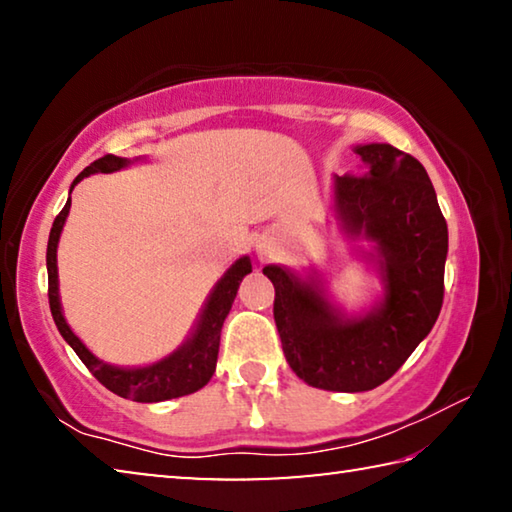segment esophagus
Instances as JSON below:
<instances>
[{
	"label": "esophagus",
	"instance_id": "34e87169",
	"mask_svg": "<svg viewBox=\"0 0 512 512\" xmlns=\"http://www.w3.org/2000/svg\"><path fill=\"white\" fill-rule=\"evenodd\" d=\"M257 255H259V259L271 257V255H273V248H271V244H259V246H257Z\"/></svg>",
	"mask_w": 512,
	"mask_h": 512
}]
</instances>
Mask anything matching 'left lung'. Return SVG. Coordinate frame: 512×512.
<instances>
[{
    "mask_svg": "<svg viewBox=\"0 0 512 512\" xmlns=\"http://www.w3.org/2000/svg\"><path fill=\"white\" fill-rule=\"evenodd\" d=\"M361 176H334V216L348 239H366L381 298L345 314L316 271L264 266L273 316L291 370L314 388L372 391L391 379L431 332L443 307L447 223L422 164L391 144L354 146Z\"/></svg>",
    "mask_w": 512,
    "mask_h": 512,
    "instance_id": "obj_1",
    "label": "left lung"
}]
</instances>
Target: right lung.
I'll return each mask as SVG.
<instances>
[{
    "label": "right lung",
    "mask_w": 512,
    "mask_h": 512,
    "mask_svg": "<svg viewBox=\"0 0 512 512\" xmlns=\"http://www.w3.org/2000/svg\"><path fill=\"white\" fill-rule=\"evenodd\" d=\"M140 160L142 158L128 160V158H117V155H103V158L94 160L90 167H85L79 176L74 178L72 187H69V194H72V189L79 185L83 178L92 176V173H112V171L131 167L133 162H140ZM69 207H72V198H67L65 207L56 216L54 225H51L49 244H47L49 307L60 336L72 345V350L79 354V359L88 366L92 375L108 388V391H112L119 397H126V400L164 402V400H173V397H183V395L201 391L207 381L212 379L216 370L223 320L230 314V307L232 302H235L241 280L253 271L250 257L248 255L239 257L237 262L221 275V280L214 284V289L210 291V296H207L201 314H198L192 334L187 336L183 345H178V348L171 354H167V357L155 363H149V366H140V368L112 366V363L101 361L97 354H92L88 348H85V343L72 332V327L67 325V320L63 316V307H60L56 250H58L60 232H63V225L67 221Z\"/></svg>",
    "instance_id": "obj_1"
}]
</instances>
